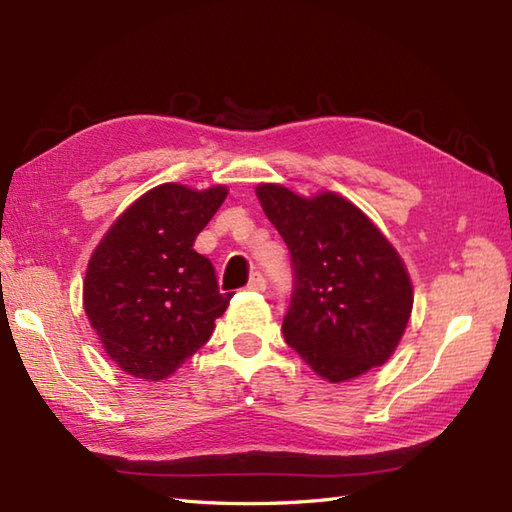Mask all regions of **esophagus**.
<instances>
[{
  "instance_id": "1",
  "label": "esophagus",
  "mask_w": 512,
  "mask_h": 512,
  "mask_svg": "<svg viewBox=\"0 0 512 512\" xmlns=\"http://www.w3.org/2000/svg\"><path fill=\"white\" fill-rule=\"evenodd\" d=\"M248 288L257 290V292L266 290V277L262 273H253V277H250V281H248Z\"/></svg>"
}]
</instances>
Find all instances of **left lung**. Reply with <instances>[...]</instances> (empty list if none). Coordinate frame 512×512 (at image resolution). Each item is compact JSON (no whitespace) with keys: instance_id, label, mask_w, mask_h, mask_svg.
I'll return each mask as SVG.
<instances>
[{"instance_id":"8db88e82","label":"left lung","mask_w":512,"mask_h":512,"mask_svg":"<svg viewBox=\"0 0 512 512\" xmlns=\"http://www.w3.org/2000/svg\"><path fill=\"white\" fill-rule=\"evenodd\" d=\"M257 198L290 250L292 295L281 323L286 343L330 383L383 365L413 306L394 246L341 195L301 198L262 184Z\"/></svg>"}]
</instances>
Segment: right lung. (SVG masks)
<instances>
[{
	"instance_id": "add662e5",
	"label": "right lung",
	"mask_w": 512,
	"mask_h": 512,
	"mask_svg": "<svg viewBox=\"0 0 512 512\" xmlns=\"http://www.w3.org/2000/svg\"><path fill=\"white\" fill-rule=\"evenodd\" d=\"M226 193V187L160 184L129 206L96 246L83 306L123 372L162 380L211 339L233 295H222L211 259L193 244Z\"/></svg>"
}]
</instances>
